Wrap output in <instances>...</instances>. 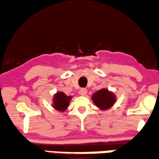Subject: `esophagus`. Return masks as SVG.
<instances>
[{
	"label": "esophagus",
	"instance_id": "esophagus-1",
	"mask_svg": "<svg viewBox=\"0 0 159 159\" xmlns=\"http://www.w3.org/2000/svg\"><path fill=\"white\" fill-rule=\"evenodd\" d=\"M87 89H81L80 90V94L81 95V96H86V95L87 94Z\"/></svg>",
	"mask_w": 159,
	"mask_h": 159
}]
</instances>
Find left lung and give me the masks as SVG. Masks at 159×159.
Returning <instances> with one entry per match:
<instances>
[{"mask_svg": "<svg viewBox=\"0 0 159 159\" xmlns=\"http://www.w3.org/2000/svg\"><path fill=\"white\" fill-rule=\"evenodd\" d=\"M96 106L104 111L109 109L116 101V95L106 89H102L96 91L91 97Z\"/></svg>", "mask_w": 159, "mask_h": 159, "instance_id": "8db88e82", "label": "left lung"}]
</instances>
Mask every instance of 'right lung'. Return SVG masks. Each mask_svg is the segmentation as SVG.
Wrapping results in <instances>:
<instances>
[{
  "mask_svg": "<svg viewBox=\"0 0 159 159\" xmlns=\"http://www.w3.org/2000/svg\"><path fill=\"white\" fill-rule=\"evenodd\" d=\"M72 98L73 97L70 96H66L63 92H57L53 96L52 106L54 109L63 112L67 109Z\"/></svg>",
  "mask_w": 159,
  "mask_h": 159,
  "instance_id": "1",
  "label": "right lung"
}]
</instances>
